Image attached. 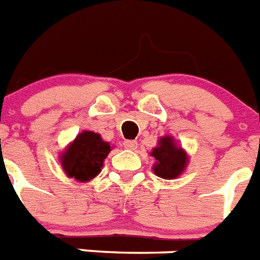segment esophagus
Instances as JSON below:
<instances>
[{"instance_id": "1", "label": "esophagus", "mask_w": 260, "mask_h": 260, "mask_svg": "<svg viewBox=\"0 0 260 260\" xmlns=\"http://www.w3.org/2000/svg\"><path fill=\"white\" fill-rule=\"evenodd\" d=\"M123 146H125V148H127V150H135L137 146H138V143L135 141H125L123 142Z\"/></svg>"}]
</instances>
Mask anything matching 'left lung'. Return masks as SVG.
<instances>
[{
	"label": "left lung",
	"instance_id": "8db88e82",
	"mask_svg": "<svg viewBox=\"0 0 260 260\" xmlns=\"http://www.w3.org/2000/svg\"><path fill=\"white\" fill-rule=\"evenodd\" d=\"M150 156L155 160L152 164L154 174L166 180L177 179L189 163L187 151L171 135H164L157 141V146L152 148Z\"/></svg>",
	"mask_w": 260,
	"mask_h": 260
}]
</instances>
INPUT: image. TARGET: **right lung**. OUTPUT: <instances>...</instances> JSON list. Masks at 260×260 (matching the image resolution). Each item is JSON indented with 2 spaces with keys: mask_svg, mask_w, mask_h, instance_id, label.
Instances as JSON below:
<instances>
[{
  "mask_svg": "<svg viewBox=\"0 0 260 260\" xmlns=\"http://www.w3.org/2000/svg\"><path fill=\"white\" fill-rule=\"evenodd\" d=\"M112 148L100 134L84 130L60 152L59 160L67 176L80 183H88L101 172L104 160Z\"/></svg>",
  "mask_w": 260,
  "mask_h": 260,
  "instance_id": "right-lung-1",
  "label": "right lung"
}]
</instances>
